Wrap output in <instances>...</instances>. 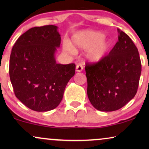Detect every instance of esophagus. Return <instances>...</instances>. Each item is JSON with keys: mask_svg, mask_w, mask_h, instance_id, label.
<instances>
[{"mask_svg": "<svg viewBox=\"0 0 149 149\" xmlns=\"http://www.w3.org/2000/svg\"><path fill=\"white\" fill-rule=\"evenodd\" d=\"M83 70V66L82 64H79L77 65V66H76V71H77V72H80Z\"/></svg>", "mask_w": 149, "mask_h": 149, "instance_id": "obj_1", "label": "esophagus"}]
</instances>
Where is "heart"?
<instances>
[{
  "instance_id": "1",
  "label": "heart",
  "mask_w": 149,
  "mask_h": 149,
  "mask_svg": "<svg viewBox=\"0 0 149 149\" xmlns=\"http://www.w3.org/2000/svg\"><path fill=\"white\" fill-rule=\"evenodd\" d=\"M103 32L83 30L73 35L72 45L64 44V49L70 54L87 50L86 58L91 62H99L107 56L111 47V42L105 38Z\"/></svg>"
}]
</instances>
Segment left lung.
Masks as SVG:
<instances>
[{
  "label": "left lung",
  "mask_w": 149,
  "mask_h": 149,
  "mask_svg": "<svg viewBox=\"0 0 149 149\" xmlns=\"http://www.w3.org/2000/svg\"><path fill=\"white\" fill-rule=\"evenodd\" d=\"M118 42L109 56L96 64H87V96L95 109L117 111L135 96L141 74L138 49L130 36L117 29Z\"/></svg>",
  "instance_id": "obj_1"
}]
</instances>
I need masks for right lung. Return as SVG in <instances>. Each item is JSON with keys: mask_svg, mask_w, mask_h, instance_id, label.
Returning <instances> with one entry per match:
<instances>
[{"mask_svg": "<svg viewBox=\"0 0 149 149\" xmlns=\"http://www.w3.org/2000/svg\"><path fill=\"white\" fill-rule=\"evenodd\" d=\"M58 26L30 28L12 49L9 77L15 96L30 109L46 112L62 101L75 64H57L55 55L61 42Z\"/></svg>", "mask_w": 149, "mask_h": 149, "instance_id": "obj_1", "label": "right lung"}]
</instances>
